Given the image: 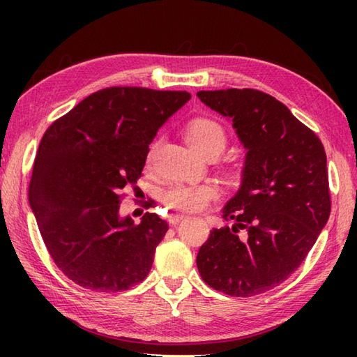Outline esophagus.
Segmentation results:
<instances>
[{"label": "esophagus", "mask_w": 357, "mask_h": 357, "mask_svg": "<svg viewBox=\"0 0 357 357\" xmlns=\"http://www.w3.org/2000/svg\"><path fill=\"white\" fill-rule=\"evenodd\" d=\"M184 218H185V216H184V215H181V213H176V215H170V216H169V222H170L172 225H176L178 222L183 221Z\"/></svg>", "instance_id": "esophagus-1"}]
</instances>
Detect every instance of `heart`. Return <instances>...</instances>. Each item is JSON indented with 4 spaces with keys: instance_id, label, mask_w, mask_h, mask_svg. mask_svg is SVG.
I'll list each match as a JSON object with an SVG mask.
<instances>
[{
    "instance_id": "heart-1",
    "label": "heart",
    "mask_w": 357,
    "mask_h": 357,
    "mask_svg": "<svg viewBox=\"0 0 357 357\" xmlns=\"http://www.w3.org/2000/svg\"><path fill=\"white\" fill-rule=\"evenodd\" d=\"M185 141L204 155L208 150H221L225 147V132L218 123L207 118H196L188 123L185 127ZM151 151L149 153V159ZM218 195V188L211 184L201 185H185V184H173L162 195L164 202L170 208L181 211H199L207 204L215 199Z\"/></svg>"
}]
</instances>
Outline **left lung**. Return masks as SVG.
Masks as SVG:
<instances>
[{
  "label": "left lung",
  "mask_w": 357,
  "mask_h": 357,
  "mask_svg": "<svg viewBox=\"0 0 357 357\" xmlns=\"http://www.w3.org/2000/svg\"><path fill=\"white\" fill-rule=\"evenodd\" d=\"M231 119L247 149L242 185L222 208L196 264L204 282L236 298L271 290L304 262L328 221L327 155L321 139L276 98L255 89L201 90Z\"/></svg>",
  "instance_id": "8db88e82"
}]
</instances>
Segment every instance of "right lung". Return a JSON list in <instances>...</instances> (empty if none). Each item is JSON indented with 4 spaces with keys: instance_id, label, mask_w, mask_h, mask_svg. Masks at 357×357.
I'll return each instance as SVG.
<instances>
[{
    "instance_id": "1",
    "label": "right lung",
    "mask_w": 357,
    "mask_h": 357,
    "mask_svg": "<svg viewBox=\"0 0 357 357\" xmlns=\"http://www.w3.org/2000/svg\"><path fill=\"white\" fill-rule=\"evenodd\" d=\"M190 93L107 87L45 130L29 202L56 267L92 291H124L146 279L169 224L147 211L119 218L123 188L141 178L159 127Z\"/></svg>"
}]
</instances>
